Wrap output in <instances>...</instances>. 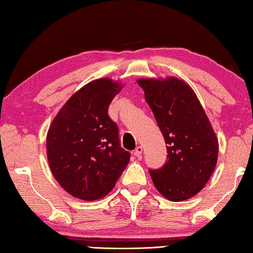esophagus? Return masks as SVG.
<instances>
[{"instance_id": "obj_1", "label": "esophagus", "mask_w": 253, "mask_h": 253, "mask_svg": "<svg viewBox=\"0 0 253 253\" xmlns=\"http://www.w3.org/2000/svg\"><path fill=\"white\" fill-rule=\"evenodd\" d=\"M141 153H142V147L141 146H138L135 149V152H133V154H135V157L140 158L141 157Z\"/></svg>"}]
</instances>
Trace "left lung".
<instances>
[{
  "instance_id": "left-lung-1",
  "label": "left lung",
  "mask_w": 253,
  "mask_h": 253,
  "mask_svg": "<svg viewBox=\"0 0 253 253\" xmlns=\"http://www.w3.org/2000/svg\"><path fill=\"white\" fill-rule=\"evenodd\" d=\"M168 150V160L149 169L155 188L170 201L189 199L206 186L217 162L215 133L192 89L181 80L139 79Z\"/></svg>"
}]
</instances>
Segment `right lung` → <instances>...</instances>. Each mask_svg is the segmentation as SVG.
<instances>
[{
  "mask_svg": "<svg viewBox=\"0 0 253 253\" xmlns=\"http://www.w3.org/2000/svg\"><path fill=\"white\" fill-rule=\"evenodd\" d=\"M121 89L109 78L84 85L57 113L47 131L52 173L80 200L104 197L129 162L130 153L121 147L118 127L107 114Z\"/></svg>",
  "mask_w": 253,
  "mask_h": 253,
  "instance_id": "obj_1",
  "label": "right lung"
}]
</instances>
